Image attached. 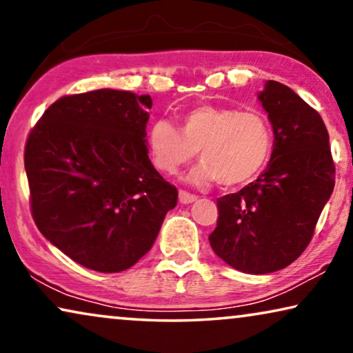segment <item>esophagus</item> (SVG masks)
Segmentation results:
<instances>
[{
  "instance_id": "esophagus-1",
  "label": "esophagus",
  "mask_w": 353,
  "mask_h": 353,
  "mask_svg": "<svg viewBox=\"0 0 353 353\" xmlns=\"http://www.w3.org/2000/svg\"><path fill=\"white\" fill-rule=\"evenodd\" d=\"M196 200L195 195H192V193H188L185 190H179V201L183 203V205H188V203H193Z\"/></svg>"
}]
</instances>
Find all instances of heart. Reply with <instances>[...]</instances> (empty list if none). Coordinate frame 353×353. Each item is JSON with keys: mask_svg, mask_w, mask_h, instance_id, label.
<instances>
[{"mask_svg": "<svg viewBox=\"0 0 353 353\" xmlns=\"http://www.w3.org/2000/svg\"><path fill=\"white\" fill-rule=\"evenodd\" d=\"M272 145L274 132L264 113L230 107H193L182 115L181 129L160 118L147 132L152 163L163 172H176L198 152L201 161L188 174L198 185L216 179L222 187L250 182L267 165Z\"/></svg>", "mask_w": 353, "mask_h": 353, "instance_id": "b5f03b06", "label": "heart"}]
</instances>
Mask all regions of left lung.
Instances as JSON below:
<instances>
[{"mask_svg": "<svg viewBox=\"0 0 353 353\" xmlns=\"http://www.w3.org/2000/svg\"><path fill=\"white\" fill-rule=\"evenodd\" d=\"M274 128L267 170L217 200L212 251L233 269L270 274L299 257L334 188L330 136L319 112L291 88L267 81L259 96Z\"/></svg>", "mask_w": 353, "mask_h": 353, "instance_id": "obj_1", "label": "left lung"}]
</instances>
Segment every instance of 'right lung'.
<instances>
[{
  "instance_id": "obj_1",
  "label": "right lung",
  "mask_w": 353,
  "mask_h": 353,
  "mask_svg": "<svg viewBox=\"0 0 353 353\" xmlns=\"http://www.w3.org/2000/svg\"><path fill=\"white\" fill-rule=\"evenodd\" d=\"M150 96H63L30 131L26 171L38 230L86 269L115 274L147 254L177 188L148 158Z\"/></svg>"
}]
</instances>
